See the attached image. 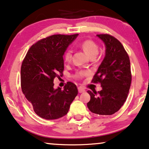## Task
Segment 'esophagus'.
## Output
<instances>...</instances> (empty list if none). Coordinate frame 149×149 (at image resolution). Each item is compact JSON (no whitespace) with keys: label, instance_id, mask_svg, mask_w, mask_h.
Returning a JSON list of instances; mask_svg holds the SVG:
<instances>
[{"label":"esophagus","instance_id":"1","mask_svg":"<svg viewBox=\"0 0 149 149\" xmlns=\"http://www.w3.org/2000/svg\"><path fill=\"white\" fill-rule=\"evenodd\" d=\"M85 91V89L82 87V86H79L78 87V92L79 93H83V92Z\"/></svg>","mask_w":149,"mask_h":149}]
</instances>
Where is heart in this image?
Masks as SVG:
<instances>
[{
  "label": "heart",
  "instance_id": "1",
  "mask_svg": "<svg viewBox=\"0 0 149 149\" xmlns=\"http://www.w3.org/2000/svg\"><path fill=\"white\" fill-rule=\"evenodd\" d=\"M80 48L84 51V52L90 57L93 58H95L99 52V47L98 45L97 44L95 41L91 39H86L80 42ZM71 59H72V51L70 49L67 50L64 54V61L65 63H71ZM89 74V71L86 70H80L78 71V72L76 73L75 77L76 78L81 79L84 77Z\"/></svg>",
  "mask_w": 149,
  "mask_h": 149
}]
</instances>
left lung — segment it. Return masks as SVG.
<instances>
[{"label": "left lung", "instance_id": "left-lung-1", "mask_svg": "<svg viewBox=\"0 0 149 149\" xmlns=\"http://www.w3.org/2000/svg\"><path fill=\"white\" fill-rule=\"evenodd\" d=\"M106 46L105 57L94 75L91 82L100 83L102 89L88 91L91 100L88 109L98 115H112L125 102L131 83L130 60L123 45L107 33L97 34Z\"/></svg>", "mask_w": 149, "mask_h": 149}]
</instances>
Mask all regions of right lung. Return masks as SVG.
I'll use <instances>...</instances> for the list:
<instances>
[{
    "instance_id": "obj_1",
    "label": "right lung",
    "mask_w": 149,
    "mask_h": 149,
    "mask_svg": "<svg viewBox=\"0 0 149 149\" xmlns=\"http://www.w3.org/2000/svg\"><path fill=\"white\" fill-rule=\"evenodd\" d=\"M78 35L56 34L41 39L29 48L22 61V91L40 118L55 120L65 116L78 95L73 82H67L63 90L54 88V78L63 74L64 53Z\"/></svg>"
}]
</instances>
